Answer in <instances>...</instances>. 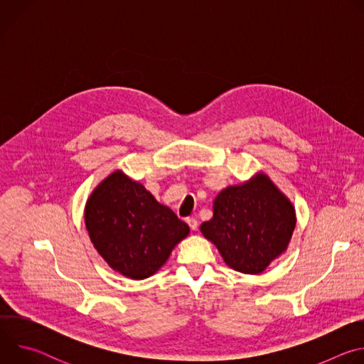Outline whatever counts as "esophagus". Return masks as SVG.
Segmentation results:
<instances>
[{"label": "esophagus", "instance_id": "34e87169", "mask_svg": "<svg viewBox=\"0 0 364 364\" xmlns=\"http://www.w3.org/2000/svg\"><path fill=\"white\" fill-rule=\"evenodd\" d=\"M186 222L188 223V226H190V229H191V230H197V228H198V222H197V219H194V218H188Z\"/></svg>", "mask_w": 364, "mask_h": 364}]
</instances>
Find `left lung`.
Segmentation results:
<instances>
[{
  "label": "left lung",
  "mask_w": 364,
  "mask_h": 364,
  "mask_svg": "<svg viewBox=\"0 0 364 364\" xmlns=\"http://www.w3.org/2000/svg\"><path fill=\"white\" fill-rule=\"evenodd\" d=\"M296 225L295 207L265 173L223 188L213 218L200 226L225 264L242 274H262L288 247Z\"/></svg>",
  "instance_id": "1"
}]
</instances>
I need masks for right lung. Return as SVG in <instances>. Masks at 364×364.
I'll list each match as a JSON object with an SVG mask.
<instances>
[{"instance_id":"1","label":"right lung","mask_w":364,"mask_h":364,"mask_svg":"<svg viewBox=\"0 0 364 364\" xmlns=\"http://www.w3.org/2000/svg\"><path fill=\"white\" fill-rule=\"evenodd\" d=\"M85 225L103 261L131 279L154 275L190 233L170 207L122 170L95 187L85 205Z\"/></svg>"}]
</instances>
